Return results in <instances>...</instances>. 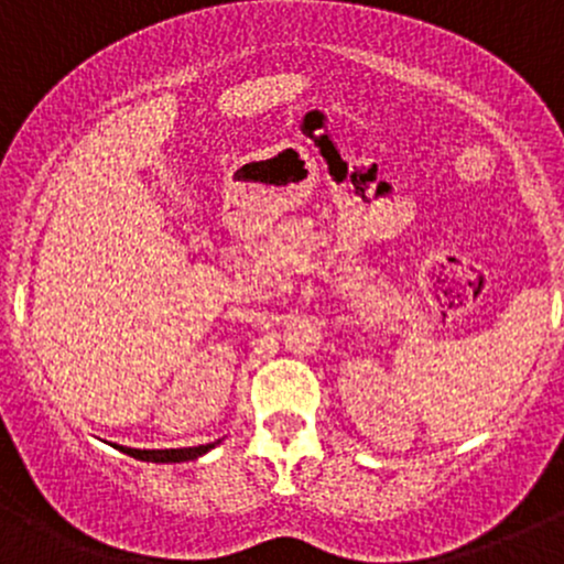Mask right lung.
Segmentation results:
<instances>
[{"label": "right lung", "mask_w": 564, "mask_h": 564, "mask_svg": "<svg viewBox=\"0 0 564 564\" xmlns=\"http://www.w3.org/2000/svg\"><path fill=\"white\" fill-rule=\"evenodd\" d=\"M215 444L191 446V449H131V446H115V449L129 454V457L144 459V463H185V459H196L209 449H215Z\"/></svg>", "instance_id": "add662e5"}]
</instances>
